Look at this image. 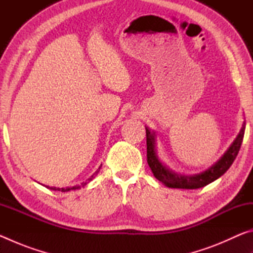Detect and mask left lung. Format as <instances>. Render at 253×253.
I'll return each mask as SVG.
<instances>
[{
    "label": "left lung",
    "mask_w": 253,
    "mask_h": 253,
    "mask_svg": "<svg viewBox=\"0 0 253 253\" xmlns=\"http://www.w3.org/2000/svg\"><path fill=\"white\" fill-rule=\"evenodd\" d=\"M245 129L246 123H243L241 130H240L239 135L234 139L232 145L224 153V155L209 169L204 170V172L200 174L181 175L172 172V170L169 169L158 160L155 149V132H152L146 127L147 163L152 169L154 176L163 184H165L166 186L173 188H187V190H194V188L203 187L222 176L230 169V166L232 165L235 157L238 155L240 147H241L243 136H245Z\"/></svg>",
    "instance_id": "1"
}]
</instances>
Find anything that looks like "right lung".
Wrapping results in <instances>:
<instances>
[{
    "label": "right lung",
    "instance_id": "right-lung-1",
    "mask_svg": "<svg viewBox=\"0 0 253 253\" xmlns=\"http://www.w3.org/2000/svg\"><path fill=\"white\" fill-rule=\"evenodd\" d=\"M100 168H101V165L99 166V169H98L97 170H96V172H95V174H93V175H91V177L90 178H88V181L87 182H84V183H81V185H76V186H72V187H66V188H59V187H49V186H46V187H49V188H51V190H53V191H61V192H68V191H71V190H78V188H80L81 186H84L85 185V184H87L88 182H90L91 181V179L93 178V176H95V175L98 173V172H99V169H100Z\"/></svg>",
    "mask_w": 253,
    "mask_h": 253
}]
</instances>
